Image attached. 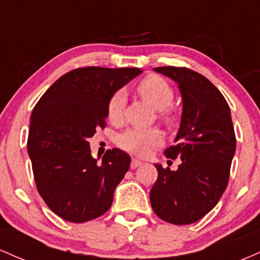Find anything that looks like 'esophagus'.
Wrapping results in <instances>:
<instances>
[{"label":"esophagus","instance_id":"34e87169","mask_svg":"<svg viewBox=\"0 0 260 260\" xmlns=\"http://www.w3.org/2000/svg\"><path fill=\"white\" fill-rule=\"evenodd\" d=\"M142 164H143V162H142L141 160H138V159H135V158H133V159H132V161H131V168H132V169H136V168L141 167Z\"/></svg>","mask_w":260,"mask_h":260}]
</instances>
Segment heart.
<instances>
[{"label":"heart","instance_id":"1","mask_svg":"<svg viewBox=\"0 0 260 260\" xmlns=\"http://www.w3.org/2000/svg\"><path fill=\"white\" fill-rule=\"evenodd\" d=\"M137 92L145 104L154 110L160 111V118L167 123H173L175 117L169 110L174 101V91L172 86L159 76L150 75L142 80L137 86ZM125 105L124 93L118 91L108 102L107 116L111 122H119L123 118ZM117 143L122 149L127 152L144 156L150 152L152 148L159 147L162 143V135L155 128L141 129L129 128L118 136Z\"/></svg>","mask_w":260,"mask_h":260}]
</instances>
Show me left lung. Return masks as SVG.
<instances>
[{"label": "left lung", "mask_w": 260, "mask_h": 260, "mask_svg": "<svg viewBox=\"0 0 260 260\" xmlns=\"http://www.w3.org/2000/svg\"><path fill=\"white\" fill-rule=\"evenodd\" d=\"M154 71L178 84L182 112L175 145L168 158H180L176 170L155 165L158 179L150 205L158 217L173 224L199 221L217 205L227 187L236 152L231 110L223 95L204 75L186 68L161 67Z\"/></svg>", "instance_id": "obj_1"}]
</instances>
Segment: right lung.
I'll use <instances>...</instances> for the list:
<instances>
[{
	"instance_id": "1",
	"label": "right lung",
	"mask_w": 260,
	"mask_h": 260,
	"mask_svg": "<svg viewBox=\"0 0 260 260\" xmlns=\"http://www.w3.org/2000/svg\"><path fill=\"white\" fill-rule=\"evenodd\" d=\"M142 73L138 68H80L56 80L33 108L28 154L38 192L59 217L82 223L112 205L131 156L113 148L99 161L87 139L105 127L111 98Z\"/></svg>"
}]
</instances>
